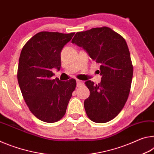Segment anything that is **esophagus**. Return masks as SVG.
<instances>
[{"mask_svg":"<svg viewBox=\"0 0 154 154\" xmlns=\"http://www.w3.org/2000/svg\"><path fill=\"white\" fill-rule=\"evenodd\" d=\"M83 84H84V83H83L82 81H80V80H77V87H80L82 86V85H83Z\"/></svg>","mask_w":154,"mask_h":154,"instance_id":"esophagus-1","label":"esophagus"}]
</instances>
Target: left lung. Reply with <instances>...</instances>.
Masks as SVG:
<instances>
[{
  "label": "left lung",
  "mask_w": 154,
  "mask_h": 154,
  "mask_svg": "<svg viewBox=\"0 0 154 154\" xmlns=\"http://www.w3.org/2000/svg\"><path fill=\"white\" fill-rule=\"evenodd\" d=\"M71 42L100 64V83H85L90 92L84 101L87 116L96 123L109 122L123 109L131 86L133 67L126 41L110 28L102 27L77 32Z\"/></svg>",
  "instance_id": "1"
}]
</instances>
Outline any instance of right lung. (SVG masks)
Instances as JSON below:
<instances>
[{
	"instance_id": "obj_1",
	"label": "right lung",
	"mask_w": 154,
	"mask_h": 154,
	"mask_svg": "<svg viewBox=\"0 0 154 154\" xmlns=\"http://www.w3.org/2000/svg\"><path fill=\"white\" fill-rule=\"evenodd\" d=\"M75 32H41L33 36L21 51L17 80L30 111L40 120L54 123L63 118L76 81L52 79V69L60 71V54Z\"/></svg>"
}]
</instances>
